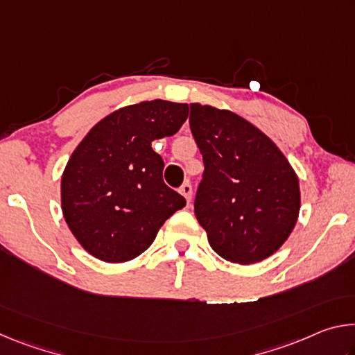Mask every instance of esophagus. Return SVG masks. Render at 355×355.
Returning <instances> with one entry per match:
<instances>
[{
    "label": "esophagus",
    "instance_id": "1",
    "mask_svg": "<svg viewBox=\"0 0 355 355\" xmlns=\"http://www.w3.org/2000/svg\"><path fill=\"white\" fill-rule=\"evenodd\" d=\"M180 194L184 197L186 202H188V203L191 202V199H192V186H191L189 182H184L182 184V188H180Z\"/></svg>",
    "mask_w": 355,
    "mask_h": 355
}]
</instances>
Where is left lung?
I'll return each mask as SVG.
<instances>
[{
	"mask_svg": "<svg viewBox=\"0 0 355 355\" xmlns=\"http://www.w3.org/2000/svg\"><path fill=\"white\" fill-rule=\"evenodd\" d=\"M189 125L205 164L194 211L209 245L227 261H263L297 222V173L260 128L235 112L191 103Z\"/></svg>",
	"mask_w": 355,
	"mask_h": 355,
	"instance_id": "1",
	"label": "left lung"
}]
</instances>
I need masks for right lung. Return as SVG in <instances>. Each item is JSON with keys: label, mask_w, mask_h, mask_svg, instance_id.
Masks as SVG:
<instances>
[{"label": "right lung", "mask_w": 355, "mask_h": 355, "mask_svg": "<svg viewBox=\"0 0 355 355\" xmlns=\"http://www.w3.org/2000/svg\"><path fill=\"white\" fill-rule=\"evenodd\" d=\"M188 112V103L159 98L128 105L78 144L61 177V208L87 254L106 263L135 260L186 205L164 184L163 158L152 142L175 135Z\"/></svg>", "instance_id": "obj_1"}]
</instances>
